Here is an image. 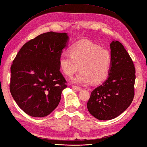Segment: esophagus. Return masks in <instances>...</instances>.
I'll use <instances>...</instances> for the list:
<instances>
[{
    "label": "esophagus",
    "mask_w": 147,
    "mask_h": 147,
    "mask_svg": "<svg viewBox=\"0 0 147 147\" xmlns=\"http://www.w3.org/2000/svg\"><path fill=\"white\" fill-rule=\"evenodd\" d=\"M72 88L76 90L77 91H80L81 90H82V89L81 87H77V86H72Z\"/></svg>",
    "instance_id": "34e87169"
}]
</instances>
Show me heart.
<instances>
[{
	"label": "heart",
	"instance_id": "b5f03b06",
	"mask_svg": "<svg viewBox=\"0 0 147 147\" xmlns=\"http://www.w3.org/2000/svg\"><path fill=\"white\" fill-rule=\"evenodd\" d=\"M111 64L109 52L87 40L77 42L70 48V55L63 53L59 58L60 69L66 76L71 77L79 68L81 70L71 80L80 85L103 82L108 76Z\"/></svg>",
	"mask_w": 147,
	"mask_h": 147
}]
</instances>
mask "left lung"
<instances>
[{
	"instance_id": "left-lung-1",
	"label": "left lung",
	"mask_w": 147,
	"mask_h": 147,
	"mask_svg": "<svg viewBox=\"0 0 147 147\" xmlns=\"http://www.w3.org/2000/svg\"><path fill=\"white\" fill-rule=\"evenodd\" d=\"M111 64L107 80L91 92L87 109L99 120H110L123 113L134 97L135 68L131 57L118 41L110 43Z\"/></svg>"
}]
</instances>
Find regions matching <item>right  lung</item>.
I'll return each mask as SVG.
<instances>
[{"label":"right lung","mask_w":147,"mask_h":147,"mask_svg":"<svg viewBox=\"0 0 147 147\" xmlns=\"http://www.w3.org/2000/svg\"><path fill=\"white\" fill-rule=\"evenodd\" d=\"M66 32H45L23 45L11 67L10 91L27 115L42 118L56 109L67 87L59 58L68 46Z\"/></svg>","instance_id":"add662e5"}]
</instances>
